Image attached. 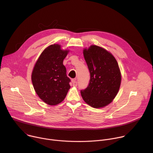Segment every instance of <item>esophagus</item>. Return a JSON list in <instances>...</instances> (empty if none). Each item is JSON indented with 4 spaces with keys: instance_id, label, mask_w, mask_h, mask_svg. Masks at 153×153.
I'll list each match as a JSON object with an SVG mask.
<instances>
[{
    "instance_id": "obj_1",
    "label": "esophagus",
    "mask_w": 153,
    "mask_h": 153,
    "mask_svg": "<svg viewBox=\"0 0 153 153\" xmlns=\"http://www.w3.org/2000/svg\"><path fill=\"white\" fill-rule=\"evenodd\" d=\"M72 83H73V86H74V87L77 86V81L75 79L72 81Z\"/></svg>"
}]
</instances>
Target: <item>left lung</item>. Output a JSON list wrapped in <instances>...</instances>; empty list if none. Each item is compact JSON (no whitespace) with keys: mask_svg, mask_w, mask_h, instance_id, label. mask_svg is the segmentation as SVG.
Returning <instances> with one entry per match:
<instances>
[{"mask_svg":"<svg viewBox=\"0 0 153 153\" xmlns=\"http://www.w3.org/2000/svg\"><path fill=\"white\" fill-rule=\"evenodd\" d=\"M90 79L86 88L81 90L84 100L90 106L102 108L116 96L121 84V74L114 57L106 50L91 45L83 51Z\"/></svg>","mask_w":153,"mask_h":153,"instance_id":"1","label":"left lung"}]
</instances>
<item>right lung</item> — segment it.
<instances>
[{
	"label": "right lung",
	"mask_w": 153,
	"mask_h": 153,
	"mask_svg": "<svg viewBox=\"0 0 153 153\" xmlns=\"http://www.w3.org/2000/svg\"><path fill=\"white\" fill-rule=\"evenodd\" d=\"M68 53L60 45L48 47L37 60L32 74V81L38 96L46 103L56 105L65 98L71 86L63 64Z\"/></svg>",
	"instance_id": "obj_1"
}]
</instances>
